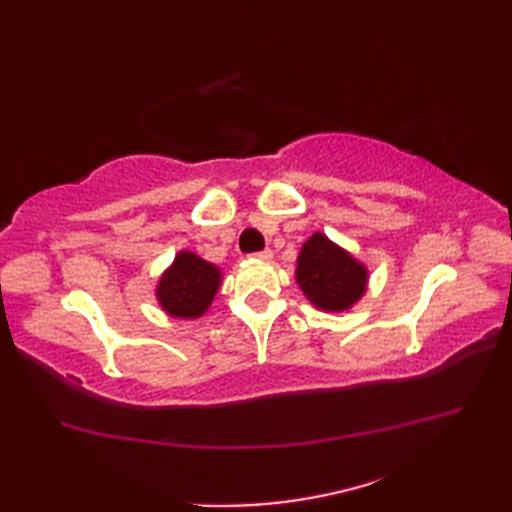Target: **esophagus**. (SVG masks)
I'll return each instance as SVG.
<instances>
[{
    "instance_id": "34e87169",
    "label": "esophagus",
    "mask_w": 512,
    "mask_h": 512,
    "mask_svg": "<svg viewBox=\"0 0 512 512\" xmlns=\"http://www.w3.org/2000/svg\"><path fill=\"white\" fill-rule=\"evenodd\" d=\"M253 257L262 259V262H270V259H273V250H270V248H266V250H259V253H255Z\"/></svg>"
}]
</instances>
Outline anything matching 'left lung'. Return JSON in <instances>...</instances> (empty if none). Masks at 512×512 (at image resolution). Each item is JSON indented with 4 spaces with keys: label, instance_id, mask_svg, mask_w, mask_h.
Returning <instances> with one entry per match:
<instances>
[{
    "label": "left lung",
    "instance_id": "1",
    "mask_svg": "<svg viewBox=\"0 0 512 512\" xmlns=\"http://www.w3.org/2000/svg\"><path fill=\"white\" fill-rule=\"evenodd\" d=\"M297 284L319 310H350L367 290V268L323 233L301 246L295 270Z\"/></svg>",
    "mask_w": 512,
    "mask_h": 512
}]
</instances>
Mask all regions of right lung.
<instances>
[{"instance_id": "1", "label": "right lung", "mask_w": 512, "mask_h": 512, "mask_svg": "<svg viewBox=\"0 0 512 512\" xmlns=\"http://www.w3.org/2000/svg\"><path fill=\"white\" fill-rule=\"evenodd\" d=\"M222 284V270L191 250H180L162 273L156 297L162 310L176 319H198L209 310Z\"/></svg>"}]
</instances>
